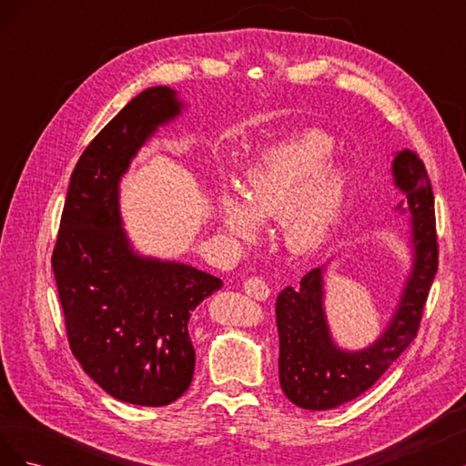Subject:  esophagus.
I'll list each match as a JSON object with an SVG mask.
<instances>
[{"label":"esophagus","instance_id":"34e87169","mask_svg":"<svg viewBox=\"0 0 466 466\" xmlns=\"http://www.w3.org/2000/svg\"><path fill=\"white\" fill-rule=\"evenodd\" d=\"M243 289H245L247 295H250L252 299L266 301L268 298H270V288H268L266 281L260 279V278H248V279H245Z\"/></svg>","mask_w":466,"mask_h":466}]
</instances>
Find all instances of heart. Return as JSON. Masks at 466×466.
Returning <instances> with one entry per match:
<instances>
[{"mask_svg":"<svg viewBox=\"0 0 466 466\" xmlns=\"http://www.w3.org/2000/svg\"><path fill=\"white\" fill-rule=\"evenodd\" d=\"M330 144L301 134L270 146L248 161L237 180V196L221 190L214 216L219 231L238 243L257 238V223L278 219L281 243L295 255L327 245L342 216L344 173L324 167Z\"/></svg>","mask_w":466,"mask_h":466,"instance_id":"b5f03b06","label":"heart"}]
</instances>
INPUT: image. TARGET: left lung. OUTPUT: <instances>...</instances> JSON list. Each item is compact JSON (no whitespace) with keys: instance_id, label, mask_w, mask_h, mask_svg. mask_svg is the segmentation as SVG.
<instances>
[{"instance_id":"1","label":"left lung","mask_w":466,"mask_h":466,"mask_svg":"<svg viewBox=\"0 0 466 466\" xmlns=\"http://www.w3.org/2000/svg\"><path fill=\"white\" fill-rule=\"evenodd\" d=\"M390 173L394 188L406 196V202L394 209L399 216L410 218L406 243L410 268L383 332L365 348L338 346L324 309L327 264L305 274L299 286L286 288L278 295L279 387L305 410H330L358 399L416 338L437 272L433 192L424 163L410 149L394 151Z\"/></svg>"}]
</instances>
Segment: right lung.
<instances>
[{"label":"right lung","instance_id":"1","mask_svg":"<svg viewBox=\"0 0 466 466\" xmlns=\"http://www.w3.org/2000/svg\"><path fill=\"white\" fill-rule=\"evenodd\" d=\"M187 105L167 86L134 96L79 157L52 268L74 356L110 397L167 406L192 383V311L223 281L136 250L120 214L132 159Z\"/></svg>","mask_w":466,"mask_h":466}]
</instances>
